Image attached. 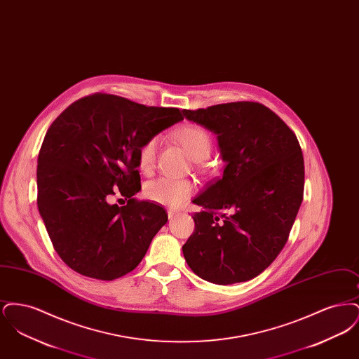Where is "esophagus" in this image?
<instances>
[{"mask_svg": "<svg viewBox=\"0 0 359 359\" xmlns=\"http://www.w3.org/2000/svg\"><path fill=\"white\" fill-rule=\"evenodd\" d=\"M177 215V211H175V210H168V218L172 219V218H175Z\"/></svg>", "mask_w": 359, "mask_h": 359, "instance_id": "34e87169", "label": "esophagus"}]
</instances>
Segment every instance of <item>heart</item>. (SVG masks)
Returning a JSON list of instances; mask_svg holds the SVG:
<instances>
[{
	"label": "heart",
	"instance_id": "1",
	"mask_svg": "<svg viewBox=\"0 0 359 359\" xmlns=\"http://www.w3.org/2000/svg\"><path fill=\"white\" fill-rule=\"evenodd\" d=\"M175 138L183 145L189 157L199 163L203 161L211 152L212 140L208 132L198 125H186L175 132ZM161 137H149L138 149L137 161L138 168L144 173H149L154 170L157 149ZM195 186L189 180H179L170 177H160L147 183L144 188V195L147 199L157 205L165 207H179L183 205L194 194Z\"/></svg>",
	"mask_w": 359,
	"mask_h": 359
}]
</instances>
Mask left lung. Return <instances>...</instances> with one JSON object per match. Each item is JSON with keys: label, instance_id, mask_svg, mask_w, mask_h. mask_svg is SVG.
I'll list each match as a JSON object with an SVG mask.
<instances>
[{"label": "left lung", "instance_id": "1", "mask_svg": "<svg viewBox=\"0 0 359 359\" xmlns=\"http://www.w3.org/2000/svg\"><path fill=\"white\" fill-rule=\"evenodd\" d=\"M217 135L224 170L192 203L188 266L212 284L255 278L283 250L303 201L304 158L297 137L271 109L231 102L183 110Z\"/></svg>", "mask_w": 359, "mask_h": 359}]
</instances>
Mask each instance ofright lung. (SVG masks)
I'll return each instance as SVG.
<instances>
[{
	"label": "right lung",
	"instance_id": "add662e5",
	"mask_svg": "<svg viewBox=\"0 0 359 359\" xmlns=\"http://www.w3.org/2000/svg\"><path fill=\"white\" fill-rule=\"evenodd\" d=\"M183 121L111 94L85 97L52 122L37 158V207L59 257L78 273L111 281L132 272L168 215L133 198L141 189L140 147ZM117 189L128 199L109 198Z\"/></svg>",
	"mask_w": 359,
	"mask_h": 359
}]
</instances>
